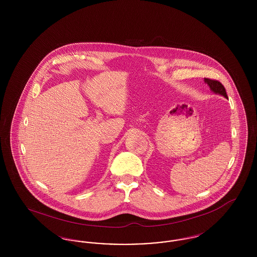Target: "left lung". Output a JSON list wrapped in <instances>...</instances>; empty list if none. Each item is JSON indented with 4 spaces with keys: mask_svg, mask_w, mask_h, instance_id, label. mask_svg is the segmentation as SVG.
I'll return each instance as SVG.
<instances>
[{
    "mask_svg": "<svg viewBox=\"0 0 257 257\" xmlns=\"http://www.w3.org/2000/svg\"><path fill=\"white\" fill-rule=\"evenodd\" d=\"M204 82L207 84L210 89L216 93V94H220L223 97L227 98V94H226V91H225V88L224 86L221 85V83L217 81V80H212V79H208V78H204Z\"/></svg>",
    "mask_w": 257,
    "mask_h": 257,
    "instance_id": "8db88e82",
    "label": "left lung"
}]
</instances>
